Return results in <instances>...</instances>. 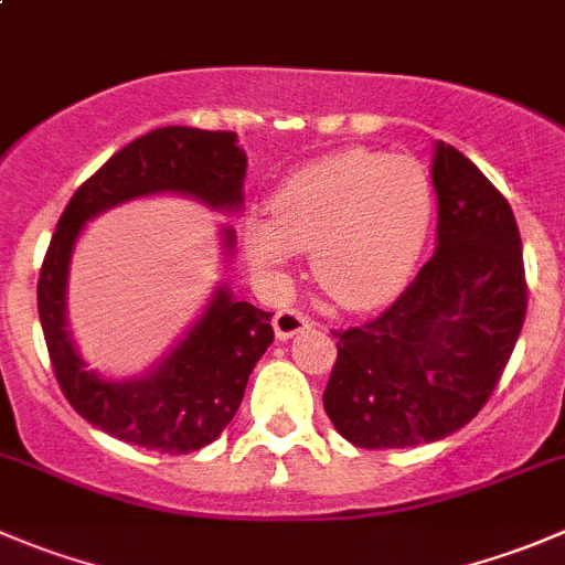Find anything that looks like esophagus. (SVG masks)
Masks as SVG:
<instances>
[{
    "mask_svg": "<svg viewBox=\"0 0 565 565\" xmlns=\"http://www.w3.org/2000/svg\"><path fill=\"white\" fill-rule=\"evenodd\" d=\"M310 327V321L305 319L302 313H297V310H279L277 316H274V335H277V341H288V338L299 335V332H305Z\"/></svg>",
    "mask_w": 565,
    "mask_h": 565,
    "instance_id": "34e87169",
    "label": "esophagus"
}]
</instances>
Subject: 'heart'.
I'll list each match as a JSON object with an SVG mask.
<instances>
[{"label":"heart","mask_w":565,"mask_h":565,"mask_svg":"<svg viewBox=\"0 0 565 565\" xmlns=\"http://www.w3.org/2000/svg\"><path fill=\"white\" fill-rule=\"evenodd\" d=\"M433 222V188L418 160L347 149L294 171L271 216L244 222L246 257L277 271L313 252L321 291L347 310H377L411 282Z\"/></svg>","instance_id":"heart-1"}]
</instances>
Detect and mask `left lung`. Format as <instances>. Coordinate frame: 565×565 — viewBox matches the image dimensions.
<instances>
[{
	"label": "left lung",
	"mask_w": 565,
	"mask_h": 565,
	"mask_svg": "<svg viewBox=\"0 0 565 565\" xmlns=\"http://www.w3.org/2000/svg\"><path fill=\"white\" fill-rule=\"evenodd\" d=\"M429 177L433 257L380 319L338 338L324 411L354 447H422L466 427L497 388L527 313L508 199L444 141L433 143Z\"/></svg>",
	"instance_id": "left-lung-1"
}]
</instances>
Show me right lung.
Instances as JSON below:
<instances>
[{"label": "right lung", "instance_id": "right-lung-1", "mask_svg": "<svg viewBox=\"0 0 565 565\" xmlns=\"http://www.w3.org/2000/svg\"><path fill=\"white\" fill-rule=\"evenodd\" d=\"M246 152L235 132L163 127L127 143L72 196L38 279V316L68 405L88 424L132 447L188 455L224 433L246 383L274 341L271 316L238 302L216 282L205 308L147 372L110 377L88 369L68 330V274L88 222L147 196H185L207 211H244ZM222 263L235 255V230L218 227Z\"/></svg>", "mask_w": 565, "mask_h": 565}]
</instances>
